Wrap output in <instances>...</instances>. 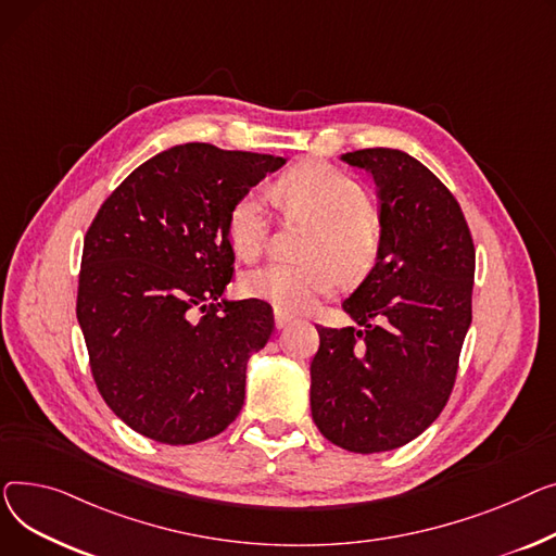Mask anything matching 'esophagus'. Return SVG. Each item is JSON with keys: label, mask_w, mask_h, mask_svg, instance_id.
<instances>
[{"label": "esophagus", "mask_w": 556, "mask_h": 556, "mask_svg": "<svg viewBox=\"0 0 556 556\" xmlns=\"http://www.w3.org/2000/svg\"><path fill=\"white\" fill-rule=\"evenodd\" d=\"M291 320H293L291 314H287V312H282V309H274V323H276L278 330L287 328V325H289Z\"/></svg>", "instance_id": "obj_1"}]
</instances>
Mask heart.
<instances>
[{
  "label": "heart",
  "mask_w": 556,
  "mask_h": 556,
  "mask_svg": "<svg viewBox=\"0 0 556 556\" xmlns=\"http://www.w3.org/2000/svg\"><path fill=\"white\" fill-rule=\"evenodd\" d=\"M276 194L289 215L314 222L301 249L305 260H271L249 269L240 278L244 296L299 312L330 293L339 276L354 282L375 267L379 224L362 184L328 163L307 161L278 181ZM226 228L240 257L253 260L263 253L269 236V211L263 194L249 190L238 198Z\"/></svg>",
  "instance_id": "obj_1"
}]
</instances>
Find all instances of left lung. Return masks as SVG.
Returning <instances> with one entry per match:
<instances>
[{"mask_svg":"<svg viewBox=\"0 0 556 556\" xmlns=\"http://www.w3.org/2000/svg\"><path fill=\"white\" fill-rule=\"evenodd\" d=\"M375 177L379 255L343 301L358 328H323L312 417L332 444L379 453L427 431L448 402L471 325L476 249L458 200L393 148L341 154Z\"/></svg>","mask_w":556,"mask_h":556,"instance_id":"obj_1","label":"left lung"}]
</instances>
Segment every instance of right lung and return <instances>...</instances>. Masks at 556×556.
<instances>
[{"mask_svg": "<svg viewBox=\"0 0 556 556\" xmlns=\"http://www.w3.org/2000/svg\"><path fill=\"white\" fill-rule=\"evenodd\" d=\"M282 156L184 143L103 202L85 236L76 314L98 393L161 444L219 435L244 404L249 356L274 332L271 305L222 301L233 278L231 206Z\"/></svg>", "mask_w": 556, "mask_h": 556, "instance_id": "obj_1", "label": "right lung"}]
</instances>
